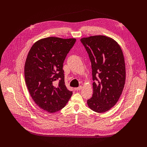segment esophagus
<instances>
[{
	"label": "esophagus",
	"instance_id": "1",
	"mask_svg": "<svg viewBox=\"0 0 147 147\" xmlns=\"http://www.w3.org/2000/svg\"><path fill=\"white\" fill-rule=\"evenodd\" d=\"M82 89V86H80L79 87L76 88V89L77 90H81Z\"/></svg>",
	"mask_w": 147,
	"mask_h": 147
}]
</instances>
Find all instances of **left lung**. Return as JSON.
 I'll list each match as a JSON object with an SVG mask.
<instances>
[{
	"label": "left lung",
	"instance_id": "left-lung-1",
	"mask_svg": "<svg viewBox=\"0 0 147 147\" xmlns=\"http://www.w3.org/2000/svg\"><path fill=\"white\" fill-rule=\"evenodd\" d=\"M91 61L93 95L88 100L90 109L103 113L120 97L125 84L126 68L122 50L112 38L98 35L80 39Z\"/></svg>",
	"mask_w": 147,
	"mask_h": 147
}]
</instances>
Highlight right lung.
I'll return each mask as SVG.
<instances>
[{
    "instance_id": "obj_1",
    "label": "right lung",
    "mask_w": 147,
    "mask_h": 147,
    "mask_svg": "<svg viewBox=\"0 0 147 147\" xmlns=\"http://www.w3.org/2000/svg\"><path fill=\"white\" fill-rule=\"evenodd\" d=\"M74 38L49 37L35 42L24 65L25 81L36 105L50 113L64 108L73 92L65 86L64 61L76 42ZM59 80L57 86L55 81Z\"/></svg>"
}]
</instances>
